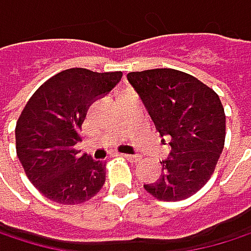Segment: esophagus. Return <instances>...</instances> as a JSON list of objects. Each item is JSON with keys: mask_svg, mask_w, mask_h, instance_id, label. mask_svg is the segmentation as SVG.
I'll return each mask as SVG.
<instances>
[{"mask_svg": "<svg viewBox=\"0 0 251 251\" xmlns=\"http://www.w3.org/2000/svg\"><path fill=\"white\" fill-rule=\"evenodd\" d=\"M125 159H128L129 162H140V160L143 159L140 154H123Z\"/></svg>", "mask_w": 251, "mask_h": 251, "instance_id": "1", "label": "esophagus"}]
</instances>
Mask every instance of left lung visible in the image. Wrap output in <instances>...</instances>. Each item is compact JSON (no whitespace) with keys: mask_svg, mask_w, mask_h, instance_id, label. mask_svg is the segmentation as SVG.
I'll list each match as a JSON object with an SVG mask.
<instances>
[{"mask_svg":"<svg viewBox=\"0 0 251 251\" xmlns=\"http://www.w3.org/2000/svg\"><path fill=\"white\" fill-rule=\"evenodd\" d=\"M128 80L156 131L171 140V154L160 162L162 176L144 189L160 201L186 200L205 186L223 150L226 116L220 98L196 77L173 68L134 71Z\"/></svg>","mask_w":251,"mask_h":251,"instance_id":"1","label":"left lung"}]
</instances>
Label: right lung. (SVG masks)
I'll return each instance as SVG.
<instances>
[{
    "mask_svg": "<svg viewBox=\"0 0 251 251\" xmlns=\"http://www.w3.org/2000/svg\"><path fill=\"white\" fill-rule=\"evenodd\" d=\"M122 71L64 70L44 81L16 123V153L26 177L46 198L86 202L105 183V164L80 154L81 125L91 104L122 80Z\"/></svg>",
    "mask_w": 251,
    "mask_h": 251,
    "instance_id": "add662e5",
    "label": "right lung"
}]
</instances>
